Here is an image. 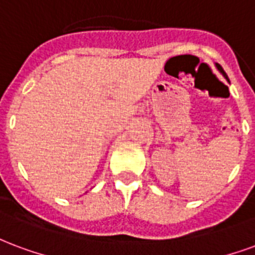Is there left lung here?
Instances as JSON below:
<instances>
[{
  "label": "left lung",
  "instance_id": "1",
  "mask_svg": "<svg viewBox=\"0 0 255 255\" xmlns=\"http://www.w3.org/2000/svg\"><path fill=\"white\" fill-rule=\"evenodd\" d=\"M216 67H218V70H219V71H220V73H222V74H223V77H224V78H226V80L228 81V78H227V74H226V73H224V71H223V69H222V67H220V66H218V65H216Z\"/></svg>",
  "mask_w": 255,
  "mask_h": 255
}]
</instances>
